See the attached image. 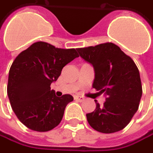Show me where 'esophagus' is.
I'll return each mask as SVG.
<instances>
[{"mask_svg":"<svg viewBox=\"0 0 153 153\" xmlns=\"http://www.w3.org/2000/svg\"><path fill=\"white\" fill-rule=\"evenodd\" d=\"M74 99L77 100V101H79V102H83L84 100H85V98H84L83 97L80 96H75L74 97Z\"/></svg>","mask_w":153,"mask_h":153,"instance_id":"obj_1","label":"esophagus"}]
</instances>
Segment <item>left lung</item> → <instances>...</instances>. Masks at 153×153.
<instances>
[{"label":"left lung","mask_w":153,"mask_h":153,"mask_svg":"<svg viewBox=\"0 0 153 153\" xmlns=\"http://www.w3.org/2000/svg\"><path fill=\"white\" fill-rule=\"evenodd\" d=\"M81 58L92 65L95 79L92 87L104 94L103 105L86 114L90 126L100 133L123 129L136 113L142 96L140 72L132 60L112 43L77 49Z\"/></svg>","instance_id":"obj_1"}]
</instances>
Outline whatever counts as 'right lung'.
Instances as JSON below:
<instances>
[{"label":"right lung","mask_w":153,"mask_h":153,"mask_svg":"<svg viewBox=\"0 0 153 153\" xmlns=\"http://www.w3.org/2000/svg\"><path fill=\"white\" fill-rule=\"evenodd\" d=\"M76 57L75 49L37 42L15 58L9 70L7 96L13 112L25 127L47 132L61 123L66 106L74 97L69 94L56 97L50 85Z\"/></svg>","instance_id":"add662e5"}]
</instances>
